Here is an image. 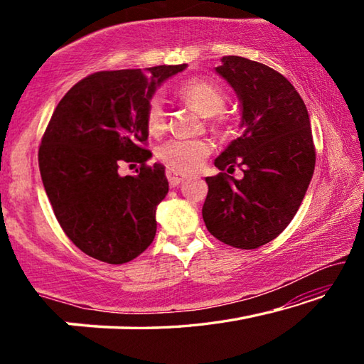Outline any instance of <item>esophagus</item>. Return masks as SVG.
<instances>
[{"label":"esophagus","mask_w":364,"mask_h":364,"mask_svg":"<svg viewBox=\"0 0 364 364\" xmlns=\"http://www.w3.org/2000/svg\"><path fill=\"white\" fill-rule=\"evenodd\" d=\"M165 173H167L168 183L171 184V186H178V184L186 180V175H183V173H180V171H176V170L168 168L167 171H165Z\"/></svg>","instance_id":"1"}]
</instances>
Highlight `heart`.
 Returning a JSON list of instances; mask_svg holds the SVG:
<instances>
[{"mask_svg":"<svg viewBox=\"0 0 364 364\" xmlns=\"http://www.w3.org/2000/svg\"><path fill=\"white\" fill-rule=\"evenodd\" d=\"M180 96L202 115L212 117L225 109L226 95L217 83L208 80H188L180 88ZM167 112L162 95H152L146 106V127L152 134L164 132ZM212 146L204 139H170L159 147L156 156L160 162L176 171L199 168L210 154Z\"/></svg>","mask_w":364,"mask_h":364,"instance_id":"heart-1","label":"heart"}]
</instances>
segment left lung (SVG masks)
<instances>
[{"label":"left lung","mask_w":364,"mask_h":364,"mask_svg":"<svg viewBox=\"0 0 364 364\" xmlns=\"http://www.w3.org/2000/svg\"><path fill=\"white\" fill-rule=\"evenodd\" d=\"M217 72L242 102V134L215 159L202 207L207 230L236 249H257L278 237L297 213L315 170L310 117L297 90L271 67L225 56ZM234 166L242 181L228 176ZM228 173H225V170Z\"/></svg>","instance_id":"8db88e82"}]
</instances>
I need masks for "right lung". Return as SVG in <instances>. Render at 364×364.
<instances>
[{
    "mask_svg": "<svg viewBox=\"0 0 364 364\" xmlns=\"http://www.w3.org/2000/svg\"><path fill=\"white\" fill-rule=\"evenodd\" d=\"M180 65L102 70L59 101L38 149L43 186L65 236L96 260L122 264L149 247L156 208L168 193L165 167L147 165L146 106ZM123 161L138 176L120 177Z\"/></svg>",
    "mask_w": 364,
    "mask_h": 364,
    "instance_id": "1",
    "label": "right lung"
}]
</instances>
